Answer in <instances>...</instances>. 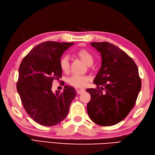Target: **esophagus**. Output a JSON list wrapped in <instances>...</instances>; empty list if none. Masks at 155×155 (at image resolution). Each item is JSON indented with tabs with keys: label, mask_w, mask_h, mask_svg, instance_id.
I'll list each match as a JSON object with an SVG mask.
<instances>
[{
	"label": "esophagus",
	"mask_w": 155,
	"mask_h": 155,
	"mask_svg": "<svg viewBox=\"0 0 155 155\" xmlns=\"http://www.w3.org/2000/svg\"><path fill=\"white\" fill-rule=\"evenodd\" d=\"M84 91V89H77V93L78 94H81V93H83Z\"/></svg>",
	"instance_id": "esophagus-1"
}]
</instances>
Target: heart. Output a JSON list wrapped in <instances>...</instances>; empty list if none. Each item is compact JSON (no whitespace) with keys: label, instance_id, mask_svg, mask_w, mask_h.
Here are the masks:
<instances>
[{"label":"heart","instance_id":"heart-1","mask_svg":"<svg viewBox=\"0 0 155 155\" xmlns=\"http://www.w3.org/2000/svg\"><path fill=\"white\" fill-rule=\"evenodd\" d=\"M76 55L85 62L87 65H91L94 58L91 54L86 49H80L76 51ZM59 66L61 71L64 72H68L70 70V62L68 56H63L60 58L59 60ZM89 81V77L86 75L74 74L68 79V83L71 85L75 87H84L86 86L88 81Z\"/></svg>","mask_w":155,"mask_h":155}]
</instances>
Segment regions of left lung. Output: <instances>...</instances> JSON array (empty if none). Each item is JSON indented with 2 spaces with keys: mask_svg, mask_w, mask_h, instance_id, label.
<instances>
[{
  "mask_svg": "<svg viewBox=\"0 0 155 155\" xmlns=\"http://www.w3.org/2000/svg\"><path fill=\"white\" fill-rule=\"evenodd\" d=\"M101 53V66L94 79L95 89H87L91 100L87 113L101 126L120 122L134 107L141 89L135 62L125 51L109 42H91Z\"/></svg>",
  "mask_w": 155,
  "mask_h": 155,
  "instance_id": "left-lung-1",
  "label": "left lung"
}]
</instances>
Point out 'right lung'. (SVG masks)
<instances>
[{
  "label": "right lung",
  "instance_id": "obj_1",
  "mask_svg": "<svg viewBox=\"0 0 155 155\" xmlns=\"http://www.w3.org/2000/svg\"><path fill=\"white\" fill-rule=\"evenodd\" d=\"M74 43L48 41L35 46L23 58L19 68L17 89L24 109L42 126H52L64 120L77 95L71 86L62 92L51 91L54 79L62 77L59 60Z\"/></svg>",
  "mask_w": 155,
  "mask_h": 155
}]
</instances>
